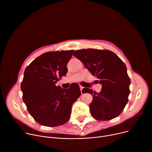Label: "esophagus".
Here are the masks:
<instances>
[{
    "instance_id": "esophagus-1",
    "label": "esophagus",
    "mask_w": 152,
    "mask_h": 152,
    "mask_svg": "<svg viewBox=\"0 0 152 152\" xmlns=\"http://www.w3.org/2000/svg\"><path fill=\"white\" fill-rule=\"evenodd\" d=\"M79 87H80V92H81V94H83V90L84 87H83V86H80Z\"/></svg>"
}]
</instances>
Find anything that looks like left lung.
Returning <instances> with one entry per match:
<instances>
[{
  "label": "left lung",
  "mask_w": 152,
  "mask_h": 152,
  "mask_svg": "<svg viewBox=\"0 0 152 152\" xmlns=\"http://www.w3.org/2000/svg\"><path fill=\"white\" fill-rule=\"evenodd\" d=\"M73 56L81 61L98 81L102 85L99 93L84 88L83 94L92 95L89 105L94 118L106 121L118 116L124 109L130 93L131 80L124 62L109 50L83 49L74 52Z\"/></svg>",
  "instance_id": "8db88e82"
}]
</instances>
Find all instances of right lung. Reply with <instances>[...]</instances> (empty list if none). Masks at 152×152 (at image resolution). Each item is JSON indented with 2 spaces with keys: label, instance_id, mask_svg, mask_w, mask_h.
Returning a JSON list of instances; mask_svg holds the SVG:
<instances>
[{
  "label": "right lung",
  "instance_id": "add662e5",
  "mask_svg": "<svg viewBox=\"0 0 152 152\" xmlns=\"http://www.w3.org/2000/svg\"><path fill=\"white\" fill-rule=\"evenodd\" d=\"M74 50L45 53L27 66L21 84L23 99L29 114L36 122L53 127L69 120L73 104L80 95L77 84L68 89L56 86L66 76V65Z\"/></svg>",
  "mask_w": 152,
  "mask_h": 152
}]
</instances>
